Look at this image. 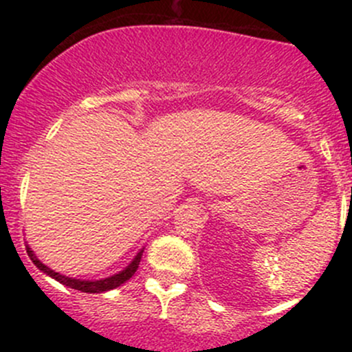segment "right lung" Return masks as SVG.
Returning a JSON list of instances; mask_svg holds the SVG:
<instances>
[{
	"label": "right lung",
	"instance_id": "add662e5",
	"mask_svg": "<svg viewBox=\"0 0 352 352\" xmlns=\"http://www.w3.org/2000/svg\"><path fill=\"white\" fill-rule=\"evenodd\" d=\"M27 254H28V257H30V261L34 262V264L37 265V267L41 269L42 272H45V274H47V276H51L52 279L59 281V283H61V285L73 287V289L81 291V293H104V291L113 289V287L124 285V283H126L127 279L133 278L134 272H136L138 267H140V262H141V255H143V250H141L140 254L136 255V258H134V261L131 262V264L127 265V267L124 269L122 272H119V274H116V276H110V278H107V279H100V281H80V279L66 278V276H61V274H59V272H54V271H52V269H49L47 265L42 264V262L38 261L37 257H35L34 252H32L28 247H27Z\"/></svg>",
	"mask_w": 352,
	"mask_h": 352
}]
</instances>
